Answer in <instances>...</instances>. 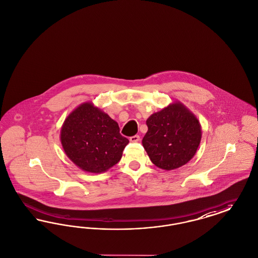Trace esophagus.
<instances>
[{
  "label": "esophagus",
  "instance_id": "esophagus-1",
  "mask_svg": "<svg viewBox=\"0 0 258 258\" xmlns=\"http://www.w3.org/2000/svg\"><path fill=\"white\" fill-rule=\"evenodd\" d=\"M140 141H141V138H140L139 135H136V136H133V137L130 138L131 143H139Z\"/></svg>",
  "mask_w": 258,
  "mask_h": 258
}]
</instances>
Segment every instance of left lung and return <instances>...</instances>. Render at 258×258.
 <instances>
[{"label":"left lung","mask_w":258,"mask_h":258,"mask_svg":"<svg viewBox=\"0 0 258 258\" xmlns=\"http://www.w3.org/2000/svg\"><path fill=\"white\" fill-rule=\"evenodd\" d=\"M143 146L158 168L171 170L186 165L197 153L202 126L197 116L179 101L152 113Z\"/></svg>","instance_id":"obj_1"}]
</instances>
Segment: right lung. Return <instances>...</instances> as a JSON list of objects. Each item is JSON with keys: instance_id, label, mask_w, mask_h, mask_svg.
Returning a JSON list of instances; mask_svg holds the SVG:
<instances>
[{"instance_id": "1", "label": "right lung", "mask_w": 258, "mask_h": 258, "mask_svg": "<svg viewBox=\"0 0 258 258\" xmlns=\"http://www.w3.org/2000/svg\"><path fill=\"white\" fill-rule=\"evenodd\" d=\"M59 138L67 156L90 173L105 172L117 164L129 143L119 133L117 122L91 102L68 114Z\"/></svg>"}]
</instances>
